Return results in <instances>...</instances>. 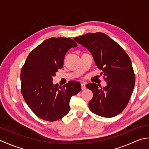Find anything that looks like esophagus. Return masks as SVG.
<instances>
[{"label": "esophagus", "mask_w": 149, "mask_h": 149, "mask_svg": "<svg viewBox=\"0 0 149 149\" xmlns=\"http://www.w3.org/2000/svg\"><path fill=\"white\" fill-rule=\"evenodd\" d=\"M81 89H82V90L86 89V84H81Z\"/></svg>", "instance_id": "34e87169"}]
</instances>
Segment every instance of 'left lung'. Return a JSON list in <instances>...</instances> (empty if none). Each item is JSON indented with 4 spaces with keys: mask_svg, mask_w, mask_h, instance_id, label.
Listing matches in <instances>:
<instances>
[{
    "mask_svg": "<svg viewBox=\"0 0 149 149\" xmlns=\"http://www.w3.org/2000/svg\"><path fill=\"white\" fill-rule=\"evenodd\" d=\"M74 40L92 54L107 81V86L101 89L95 83L86 85L93 93L89 103L90 110L105 118L119 114L128 104L135 84L134 72L128 54L103 33H89Z\"/></svg>",
    "mask_w": 149,
    "mask_h": 149,
    "instance_id": "obj_1",
    "label": "left lung"
}]
</instances>
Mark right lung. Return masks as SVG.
<instances>
[{
    "instance_id": "right-lung-1",
    "label": "right lung",
    "mask_w": 149,
    "mask_h": 149,
    "mask_svg": "<svg viewBox=\"0 0 149 149\" xmlns=\"http://www.w3.org/2000/svg\"><path fill=\"white\" fill-rule=\"evenodd\" d=\"M77 46L68 38H50L35 48L27 57L20 73L22 96L36 116L53 121L68 114L71 98L80 91L77 81L60 86L53 84V77L63 65L66 53Z\"/></svg>"
}]
</instances>
